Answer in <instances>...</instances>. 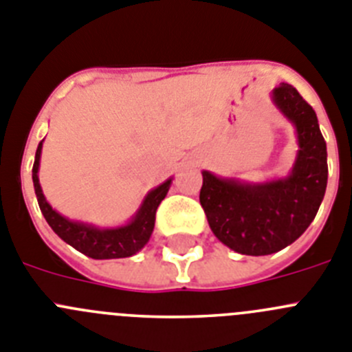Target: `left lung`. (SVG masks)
Instances as JSON below:
<instances>
[{"label": "left lung", "instance_id": "left-lung-1", "mask_svg": "<svg viewBox=\"0 0 352 352\" xmlns=\"http://www.w3.org/2000/svg\"><path fill=\"white\" fill-rule=\"evenodd\" d=\"M272 100L296 128L298 154L289 175L249 184L201 172L199 204L212 233L247 256L274 254L300 239L314 221L328 182L326 142L314 109L289 84L275 87Z\"/></svg>", "mask_w": 352, "mask_h": 352}]
</instances>
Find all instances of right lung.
I'll return each mask as SVG.
<instances>
[{"instance_id": "right-lung-1", "label": "right lung", "mask_w": 352, "mask_h": 352, "mask_svg": "<svg viewBox=\"0 0 352 352\" xmlns=\"http://www.w3.org/2000/svg\"><path fill=\"white\" fill-rule=\"evenodd\" d=\"M43 140L38 144L36 156L33 164V184L34 192H36L38 205L42 210L43 217L52 228L54 233L66 243L80 251L82 254L89 256L93 259H116V258H129L137 254L142 247L148 242L154 230V221H156V210L160 204L164 199L170 189L172 179L157 186L156 189L148 192L142 201L140 208L135 214L131 221L124 226L119 228H101L93 224L78 223V221H69L68 217H63L59 212L54 210L49 205L42 192V186L38 180V168H40V156H42Z\"/></svg>"}]
</instances>
